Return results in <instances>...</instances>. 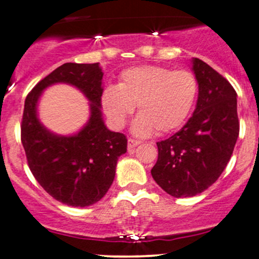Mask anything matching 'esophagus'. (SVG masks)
Wrapping results in <instances>:
<instances>
[{
  "instance_id": "1",
  "label": "esophagus",
  "mask_w": 259,
  "mask_h": 259,
  "mask_svg": "<svg viewBox=\"0 0 259 259\" xmlns=\"http://www.w3.org/2000/svg\"><path fill=\"white\" fill-rule=\"evenodd\" d=\"M141 142L138 141V140H134V139H129L127 140V150L133 151L135 150V147H138Z\"/></svg>"
}]
</instances>
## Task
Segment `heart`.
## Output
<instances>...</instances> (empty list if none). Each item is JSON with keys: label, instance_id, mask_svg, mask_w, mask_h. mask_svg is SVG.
<instances>
[{"label": "heart", "instance_id": "heart-1", "mask_svg": "<svg viewBox=\"0 0 259 259\" xmlns=\"http://www.w3.org/2000/svg\"><path fill=\"white\" fill-rule=\"evenodd\" d=\"M197 95V80L189 70L157 65L130 68L120 74L118 86H107L101 105L109 123L121 129L138 106L132 132L147 138L154 130L168 134L187 119Z\"/></svg>", "mask_w": 259, "mask_h": 259}]
</instances>
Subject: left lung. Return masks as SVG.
I'll return each mask as SVG.
<instances>
[{
    "label": "left lung",
    "instance_id": "8db88e82",
    "mask_svg": "<svg viewBox=\"0 0 259 259\" xmlns=\"http://www.w3.org/2000/svg\"><path fill=\"white\" fill-rule=\"evenodd\" d=\"M191 69L198 84L192 117L178 133L157 142L152 178L173 197H192L221 177L233 154L240 124L237 95L224 76L198 58Z\"/></svg>",
    "mask_w": 259,
    "mask_h": 259
}]
</instances>
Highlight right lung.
I'll use <instances>...</instances> for the list:
<instances>
[{"instance_id":"add662e5","label":"right lung","mask_w":259,"mask_h":259,"mask_svg":"<svg viewBox=\"0 0 259 259\" xmlns=\"http://www.w3.org/2000/svg\"><path fill=\"white\" fill-rule=\"evenodd\" d=\"M102 78L99 63H64L25 99L22 144L29 168L47 194L68 206L86 207L99 202L114 180L118 158L126 152L125 135L111 132L103 121ZM55 83L72 84L89 101V120L73 136L52 133L38 119L40 95Z\"/></svg>"}]
</instances>
